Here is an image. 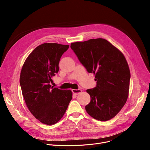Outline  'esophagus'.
<instances>
[{"mask_svg":"<svg viewBox=\"0 0 150 150\" xmlns=\"http://www.w3.org/2000/svg\"><path fill=\"white\" fill-rule=\"evenodd\" d=\"M72 91L75 94V95H78V94L81 93L82 91L81 89H72Z\"/></svg>","mask_w":150,"mask_h":150,"instance_id":"esophagus-1","label":"esophagus"}]
</instances>
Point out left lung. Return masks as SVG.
<instances>
[{
  "instance_id": "1",
  "label": "left lung",
  "mask_w": 150,
  "mask_h": 150,
  "mask_svg": "<svg viewBox=\"0 0 150 150\" xmlns=\"http://www.w3.org/2000/svg\"><path fill=\"white\" fill-rule=\"evenodd\" d=\"M89 73L95 74L96 87L87 89L91 96L86 111L95 119L107 121L115 117L127 100L129 66L123 53L105 39H91L70 45Z\"/></svg>"
}]
</instances>
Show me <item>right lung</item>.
Segmentation results:
<instances>
[{
    "label": "right lung",
    "mask_w": 150,
    "mask_h": 150,
    "mask_svg": "<svg viewBox=\"0 0 150 150\" xmlns=\"http://www.w3.org/2000/svg\"><path fill=\"white\" fill-rule=\"evenodd\" d=\"M69 45L44 43L26 59L20 75V85L30 112L41 123L52 125L64 115L72 93L53 88L52 78L59 71V62Z\"/></svg>",
    "instance_id": "1"
}]
</instances>
